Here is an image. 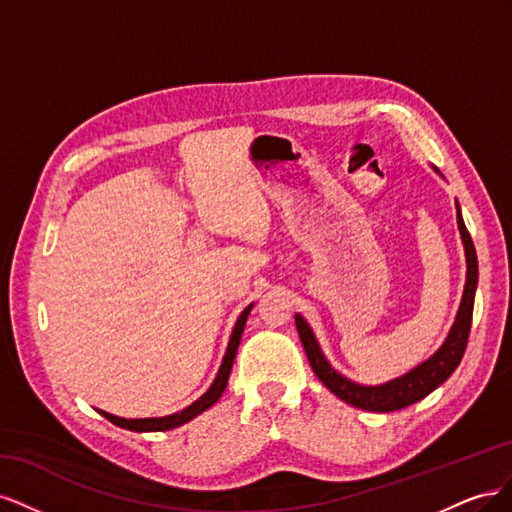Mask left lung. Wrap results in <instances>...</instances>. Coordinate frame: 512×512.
<instances>
[{
    "label": "left lung",
    "instance_id": "1",
    "mask_svg": "<svg viewBox=\"0 0 512 512\" xmlns=\"http://www.w3.org/2000/svg\"><path fill=\"white\" fill-rule=\"evenodd\" d=\"M433 170L440 175V170L436 166H433ZM457 228L461 235L463 252H466V286H463V297L457 309L455 322L451 331H448L444 344L433 352L427 361L410 369L408 374L384 384H374V386L352 382L350 378L339 374V371L327 361V356H324L307 320L301 314H294V322H297V331L314 374L333 395L346 401V404L367 412H395L401 408H408L416 404V401L427 397L431 391H436L461 363V356L466 352L468 335L472 327L474 294L478 286V260H476V250H474L470 232L466 224H463L459 203H457Z\"/></svg>",
    "mask_w": 512,
    "mask_h": 512
}]
</instances>
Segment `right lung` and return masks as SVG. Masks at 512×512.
<instances>
[{
    "mask_svg": "<svg viewBox=\"0 0 512 512\" xmlns=\"http://www.w3.org/2000/svg\"><path fill=\"white\" fill-rule=\"evenodd\" d=\"M254 303L247 305L241 316L237 318L235 322V329H232V335L228 339V348H226V354L222 359V365L218 369V376H215V380L211 382V386L207 389L205 395H200L192 406L183 408L181 412H175V414H168V416H153V418H121V416H115L111 412H104V410H98L104 418H108L113 425L117 427H123V429H130V431H138V433H145V431H168V429H175V427H181L185 423H190L192 418H196L198 414H203L205 410H209L215 401H218L226 389L228 384V378H230V369H232V363H235V356H237V348L241 344V335H243V329H245V322H247V316H250Z\"/></svg>",
    "mask_w": 512,
    "mask_h": 512,
    "instance_id": "obj_1",
    "label": "right lung"
}]
</instances>
